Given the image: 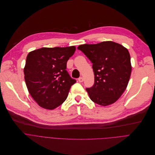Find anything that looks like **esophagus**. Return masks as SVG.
I'll return each instance as SVG.
<instances>
[{"label":"esophagus","mask_w":155,"mask_h":155,"mask_svg":"<svg viewBox=\"0 0 155 155\" xmlns=\"http://www.w3.org/2000/svg\"><path fill=\"white\" fill-rule=\"evenodd\" d=\"M78 81H79V83H82V82L83 81V78H82V77H80L79 78H78Z\"/></svg>","instance_id":"esophagus-1"}]
</instances>
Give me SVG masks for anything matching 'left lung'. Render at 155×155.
Segmentation results:
<instances>
[{"label": "left lung", "mask_w": 155, "mask_h": 155, "mask_svg": "<svg viewBox=\"0 0 155 155\" xmlns=\"http://www.w3.org/2000/svg\"><path fill=\"white\" fill-rule=\"evenodd\" d=\"M78 49L93 63L94 83L86 89L90 99L104 106L116 102L126 89L131 76V59L128 49L112 41L82 44Z\"/></svg>", "instance_id": "1"}]
</instances>
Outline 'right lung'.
<instances>
[{
  "mask_svg": "<svg viewBox=\"0 0 155 155\" xmlns=\"http://www.w3.org/2000/svg\"><path fill=\"white\" fill-rule=\"evenodd\" d=\"M75 51V46L42 48L28 54L24 79L30 94L41 107L54 110L65 101L76 82L66 69Z\"/></svg>",
  "mask_w": 155,
  "mask_h": 155,
  "instance_id": "right-lung-1",
  "label": "right lung"
}]
</instances>
